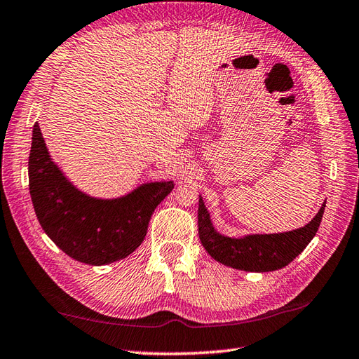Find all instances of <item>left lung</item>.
Returning a JSON list of instances; mask_svg holds the SVG:
<instances>
[{"label":"left lung","mask_w":359,"mask_h":359,"mask_svg":"<svg viewBox=\"0 0 359 359\" xmlns=\"http://www.w3.org/2000/svg\"><path fill=\"white\" fill-rule=\"evenodd\" d=\"M326 203L313 219L300 229L273 234H245L242 238L224 236L215 229L203 198L199 196L198 233L205 251L216 262L250 273L282 269L308 247L318 231Z\"/></svg>","instance_id":"obj_1"}]
</instances>
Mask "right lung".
<instances>
[{
    "instance_id": "right-lung-1",
    "label": "right lung",
    "mask_w": 359,
    "mask_h": 359,
    "mask_svg": "<svg viewBox=\"0 0 359 359\" xmlns=\"http://www.w3.org/2000/svg\"><path fill=\"white\" fill-rule=\"evenodd\" d=\"M29 189L34 213L48 238L72 259L100 266L128 257L142 245L154 210L173 190V181L144 182L112 199L86 195L51 160L36 123Z\"/></svg>"
}]
</instances>
